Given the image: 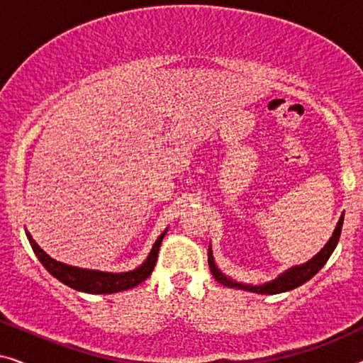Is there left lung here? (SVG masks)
Returning a JSON list of instances; mask_svg holds the SVG:
<instances>
[{
	"label": "left lung",
	"mask_w": 363,
	"mask_h": 363,
	"mask_svg": "<svg viewBox=\"0 0 363 363\" xmlns=\"http://www.w3.org/2000/svg\"><path fill=\"white\" fill-rule=\"evenodd\" d=\"M342 223H344V215L339 218L337 221V226L332 236L329 238V241L325 242V246L317 252L314 257H311L309 261L304 262V264L299 266H292L289 269H286L284 272H281L276 279L267 281L264 284H245V282H240L233 277L226 276L220 267L216 266L215 257H213V251H211V245L208 247V264H210V271L211 274L215 276V279L220 282V284L230 287V289H241V291H247V292H256V294H281V292H287L296 289L314 277L317 272H319L324 264L329 259L332 252H334L337 242H339L340 238V231H342Z\"/></svg>",
	"instance_id": "1"
}]
</instances>
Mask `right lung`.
Instances as JSON below:
<instances>
[{
    "mask_svg": "<svg viewBox=\"0 0 363 363\" xmlns=\"http://www.w3.org/2000/svg\"><path fill=\"white\" fill-rule=\"evenodd\" d=\"M168 228L157 238V241L153 242L150 252H148L147 259L142 262L140 266L135 267L132 271L125 272H108V271H99V269H86V267H77L66 264L54 259L48 255L46 251L41 250V246L33 240V236L29 235L26 230V236L31 245L34 255L38 256V259L41 261V264L49 271V274H52L57 281H61L62 284L71 287V289L86 292V294H113V292L128 291L132 287L142 284L148 276L152 274L153 267H155L158 250L165 238Z\"/></svg>",
    "mask_w": 363,
    "mask_h": 363,
    "instance_id": "add662e5",
    "label": "right lung"
}]
</instances>
